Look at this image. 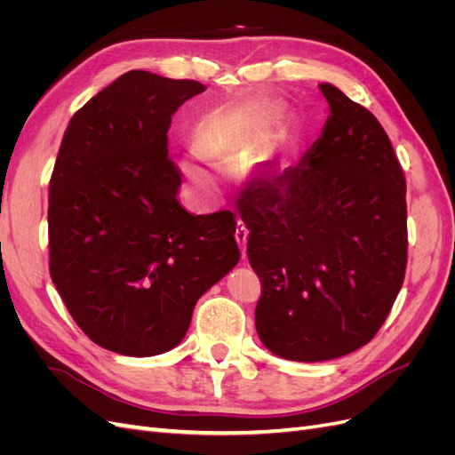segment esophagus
Masks as SVG:
<instances>
[{
  "instance_id": "34e87169",
  "label": "esophagus",
  "mask_w": 455,
  "mask_h": 455,
  "mask_svg": "<svg viewBox=\"0 0 455 455\" xmlns=\"http://www.w3.org/2000/svg\"><path fill=\"white\" fill-rule=\"evenodd\" d=\"M235 239H237V243H239L241 254H243V258H244V256H246V239H249V229L244 228V224H243V222H237Z\"/></svg>"
}]
</instances>
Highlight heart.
<instances>
[{
  "label": "heart",
  "instance_id": "b5f03b06",
  "mask_svg": "<svg viewBox=\"0 0 455 455\" xmlns=\"http://www.w3.org/2000/svg\"><path fill=\"white\" fill-rule=\"evenodd\" d=\"M258 116L246 108H218L197 127V148L182 161L186 176L199 189H211L216 174L209 159H229L258 140Z\"/></svg>",
  "mask_w": 455,
  "mask_h": 455
}]
</instances>
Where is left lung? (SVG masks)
Returning <instances> with one entry per match:
<instances>
[{"instance_id":"left-lung-1","label":"left lung","mask_w":455,"mask_h":455,"mask_svg":"<svg viewBox=\"0 0 455 455\" xmlns=\"http://www.w3.org/2000/svg\"><path fill=\"white\" fill-rule=\"evenodd\" d=\"M323 132L294 167L241 204L261 283L256 330L277 356L319 363L376 336L408 259L406 178L374 114L338 87Z\"/></svg>"}]
</instances>
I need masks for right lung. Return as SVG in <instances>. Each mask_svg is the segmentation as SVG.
Listing matches in <instances>:
<instances>
[{"label": "right lung", "mask_w": 455, "mask_h": 455, "mask_svg": "<svg viewBox=\"0 0 455 455\" xmlns=\"http://www.w3.org/2000/svg\"><path fill=\"white\" fill-rule=\"evenodd\" d=\"M206 87L131 70L70 119L49 182V271L77 326L108 351L154 356L186 336L197 299L239 261L229 211L176 194L172 116Z\"/></svg>", "instance_id": "obj_1"}]
</instances>
